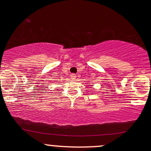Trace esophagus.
<instances>
[{
    "mask_svg": "<svg viewBox=\"0 0 151 151\" xmlns=\"http://www.w3.org/2000/svg\"><path fill=\"white\" fill-rule=\"evenodd\" d=\"M70 77H71V79H72V80H74V79H76V77H76V75L74 74H71Z\"/></svg>",
    "mask_w": 151,
    "mask_h": 151,
    "instance_id": "obj_1",
    "label": "esophagus"
}]
</instances>
